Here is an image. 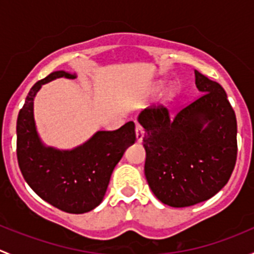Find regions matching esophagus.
Returning <instances> with one entry per match:
<instances>
[{"label": "esophagus", "instance_id": "esophagus-1", "mask_svg": "<svg viewBox=\"0 0 254 254\" xmlns=\"http://www.w3.org/2000/svg\"><path fill=\"white\" fill-rule=\"evenodd\" d=\"M135 131H136V140H137V142H142L143 130H142L141 125L137 124V123H136V127H135Z\"/></svg>", "mask_w": 254, "mask_h": 254}]
</instances>
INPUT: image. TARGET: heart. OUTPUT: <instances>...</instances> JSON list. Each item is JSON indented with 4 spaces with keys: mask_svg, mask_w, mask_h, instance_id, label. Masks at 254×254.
I'll list each match as a JSON object with an SVG mask.
<instances>
[{
    "mask_svg": "<svg viewBox=\"0 0 254 254\" xmlns=\"http://www.w3.org/2000/svg\"><path fill=\"white\" fill-rule=\"evenodd\" d=\"M177 92H178V88H177L176 84H172V86H171L170 88L167 89V96L168 97H173L177 93Z\"/></svg>",
    "mask_w": 254,
    "mask_h": 254,
    "instance_id": "b5f03b06",
    "label": "heart"
}]
</instances>
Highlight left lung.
<instances>
[{"instance_id":"left-lung-1","label":"left lung","mask_w":254,"mask_h":254,"mask_svg":"<svg viewBox=\"0 0 254 254\" xmlns=\"http://www.w3.org/2000/svg\"><path fill=\"white\" fill-rule=\"evenodd\" d=\"M201 96L172 114L150 107L137 120L145 130V176L156 198L173 207L191 206L221 190L237 157V122L217 82L195 70Z\"/></svg>"}]
</instances>
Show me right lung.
<instances>
[{
  "label": "right lung",
  "mask_w": 254,
  "mask_h": 254,
  "mask_svg": "<svg viewBox=\"0 0 254 254\" xmlns=\"http://www.w3.org/2000/svg\"><path fill=\"white\" fill-rule=\"evenodd\" d=\"M76 78V73L55 71L30 88L17 119V158L28 186L47 203L83 214L103 200L113 170L125 150L135 142L134 122L114 131H97L72 150L45 146L34 120V98L43 84L53 79Z\"/></svg>",
  "instance_id": "right-lung-1"
}]
</instances>
